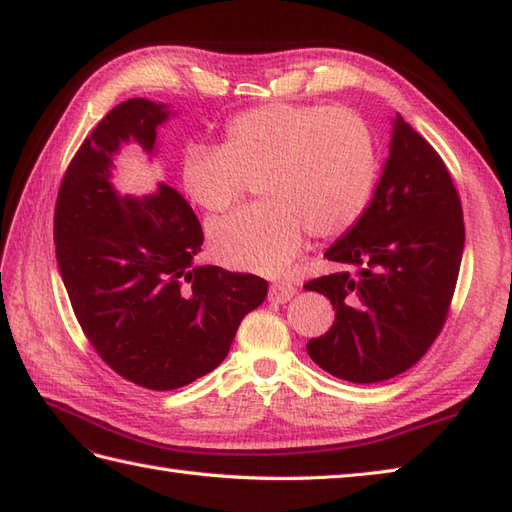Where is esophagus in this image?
I'll list each match as a JSON object with an SVG mask.
<instances>
[{"instance_id": "esophagus-1", "label": "esophagus", "mask_w": 512, "mask_h": 512, "mask_svg": "<svg viewBox=\"0 0 512 512\" xmlns=\"http://www.w3.org/2000/svg\"><path fill=\"white\" fill-rule=\"evenodd\" d=\"M296 288L290 281H275L270 285V292H268V299L272 303H288L292 296H294Z\"/></svg>"}]
</instances>
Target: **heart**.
Masks as SVG:
<instances>
[{"instance_id":"b5f03b06","label":"heart","mask_w":512,"mask_h":512,"mask_svg":"<svg viewBox=\"0 0 512 512\" xmlns=\"http://www.w3.org/2000/svg\"><path fill=\"white\" fill-rule=\"evenodd\" d=\"M257 176L264 202L213 222L209 244L224 266L279 275L307 231L329 240L362 218L375 185L371 133L351 111L272 102L231 117L220 148L183 154L185 192L211 213L235 205Z\"/></svg>"}]
</instances>
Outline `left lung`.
Listing matches in <instances>:
<instances>
[{
	"label": "left lung",
	"mask_w": 512,
	"mask_h": 512,
	"mask_svg": "<svg viewBox=\"0 0 512 512\" xmlns=\"http://www.w3.org/2000/svg\"><path fill=\"white\" fill-rule=\"evenodd\" d=\"M462 248L465 222L445 163L397 113L371 202L325 251L340 270L305 283L336 310L327 334L307 342L310 358L353 384L408 371L441 334Z\"/></svg>",
	"instance_id": "1"
}]
</instances>
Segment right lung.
Here are the masks:
<instances>
[{"label": "right lung", "mask_w": 512, "mask_h": 512, "mask_svg": "<svg viewBox=\"0 0 512 512\" xmlns=\"http://www.w3.org/2000/svg\"><path fill=\"white\" fill-rule=\"evenodd\" d=\"M168 104L133 98L82 141L58 189V270L85 336L115 373L150 390H174L211 373L268 281L198 266L202 229L189 202L157 183L144 196L113 185L115 157L137 144L157 154Z\"/></svg>", "instance_id": "right-lung-1"}]
</instances>
